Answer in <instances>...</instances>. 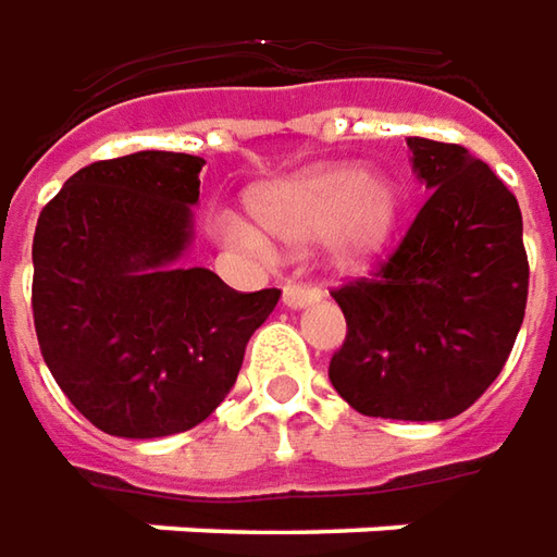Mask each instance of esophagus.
I'll use <instances>...</instances> for the list:
<instances>
[{
  "label": "esophagus",
  "mask_w": 557,
  "mask_h": 557,
  "mask_svg": "<svg viewBox=\"0 0 557 557\" xmlns=\"http://www.w3.org/2000/svg\"><path fill=\"white\" fill-rule=\"evenodd\" d=\"M282 299H285V306H290V309H299L306 302L321 299V290L314 285H302V282H287L285 290H282Z\"/></svg>",
  "instance_id": "34e87169"
}]
</instances>
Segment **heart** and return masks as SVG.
Segmentation results:
<instances>
[{"instance_id": "b5f03b06", "label": "heart", "mask_w": 557, "mask_h": 557, "mask_svg": "<svg viewBox=\"0 0 557 557\" xmlns=\"http://www.w3.org/2000/svg\"><path fill=\"white\" fill-rule=\"evenodd\" d=\"M260 227L282 243H309L326 234L330 251L345 263H360L384 246L396 222V195L384 180L348 168H314L251 197ZM219 243L246 255H267L270 239L234 212L212 219Z\"/></svg>"}]
</instances>
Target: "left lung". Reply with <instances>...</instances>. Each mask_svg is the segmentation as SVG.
<instances>
[{
    "instance_id": "1",
    "label": "left lung",
    "mask_w": 557,
    "mask_h": 557,
    "mask_svg": "<svg viewBox=\"0 0 557 557\" xmlns=\"http://www.w3.org/2000/svg\"><path fill=\"white\" fill-rule=\"evenodd\" d=\"M429 188L411 227L369 275L330 294L348 335L330 360L335 393L384 420H449L510 357L528 302L522 212L465 146L408 137Z\"/></svg>"
}]
</instances>
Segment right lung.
I'll use <instances>...</instances> for the list:
<instances>
[{"label": "right lung", "mask_w": 557, "mask_h": 557, "mask_svg": "<svg viewBox=\"0 0 557 557\" xmlns=\"http://www.w3.org/2000/svg\"><path fill=\"white\" fill-rule=\"evenodd\" d=\"M203 159L146 149L71 176L38 215L33 318L59 389L116 437L188 432L236 384L282 297L180 270Z\"/></svg>", "instance_id": "obj_1"}]
</instances>
